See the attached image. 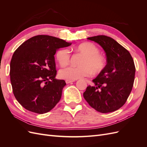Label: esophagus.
Instances as JSON below:
<instances>
[{
    "instance_id": "esophagus-1",
    "label": "esophagus",
    "mask_w": 147,
    "mask_h": 147,
    "mask_svg": "<svg viewBox=\"0 0 147 147\" xmlns=\"http://www.w3.org/2000/svg\"><path fill=\"white\" fill-rule=\"evenodd\" d=\"M75 82V80H65V82H66L67 84L72 83V82Z\"/></svg>"
}]
</instances>
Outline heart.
Returning a JSON list of instances; mask_svg holds the SVG:
<instances>
[{
  "label": "heart",
  "mask_w": 147,
  "mask_h": 147,
  "mask_svg": "<svg viewBox=\"0 0 147 147\" xmlns=\"http://www.w3.org/2000/svg\"><path fill=\"white\" fill-rule=\"evenodd\" d=\"M75 50L84 56L80 63V67L68 66L61 69L59 76L63 79L75 80L92 74H98L106 66V59L99 54V49L91 42L83 43L75 48ZM70 55L67 49H61L56 53V59L60 65L65 66L69 63Z\"/></svg>",
  "instance_id": "1"
}]
</instances>
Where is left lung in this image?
<instances>
[{
  "label": "left lung",
  "instance_id": "obj_1",
  "mask_svg": "<svg viewBox=\"0 0 147 147\" xmlns=\"http://www.w3.org/2000/svg\"><path fill=\"white\" fill-rule=\"evenodd\" d=\"M104 49L107 64L104 70L92 80L83 93L84 99L97 112H114L125 104L132 91L136 67L132 57L126 48L105 35L88 37Z\"/></svg>",
  "mask_w": 147,
  "mask_h": 147
}]
</instances>
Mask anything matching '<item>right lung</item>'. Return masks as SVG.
Instances as JSON below:
<instances>
[{
    "instance_id": "right-lung-1",
    "label": "right lung",
    "mask_w": 147,
    "mask_h": 147,
    "mask_svg": "<svg viewBox=\"0 0 147 147\" xmlns=\"http://www.w3.org/2000/svg\"><path fill=\"white\" fill-rule=\"evenodd\" d=\"M71 44L50 35H39L27 40L13 53L11 84L15 98L24 109L43 114L58 103L66 83L56 78L55 55L59 48Z\"/></svg>"
}]
</instances>
